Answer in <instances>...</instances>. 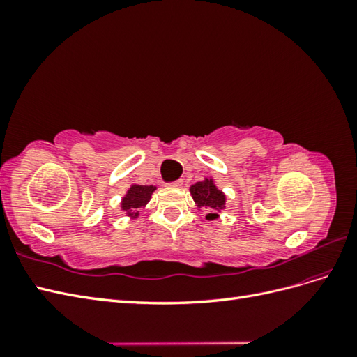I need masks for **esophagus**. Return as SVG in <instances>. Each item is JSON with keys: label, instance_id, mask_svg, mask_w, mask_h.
Instances as JSON below:
<instances>
[{"label": "esophagus", "instance_id": "obj_1", "mask_svg": "<svg viewBox=\"0 0 357 357\" xmlns=\"http://www.w3.org/2000/svg\"><path fill=\"white\" fill-rule=\"evenodd\" d=\"M181 186H183V180H177V181H172V183H169V188L180 189Z\"/></svg>", "mask_w": 357, "mask_h": 357}]
</instances>
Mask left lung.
<instances>
[{"instance_id": "obj_1", "label": "left lung", "mask_w": 357, "mask_h": 357, "mask_svg": "<svg viewBox=\"0 0 357 357\" xmlns=\"http://www.w3.org/2000/svg\"><path fill=\"white\" fill-rule=\"evenodd\" d=\"M189 190L197 208L207 210L205 219L215 220L220 218L219 213L226 208V195L223 190L215 186L213 177H204V180L192 185Z\"/></svg>"}]
</instances>
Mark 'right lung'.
I'll list each match as a JSON object with an SVG mask.
<instances>
[{
    "label": "right lung",
    "instance_id": "obj_1",
    "mask_svg": "<svg viewBox=\"0 0 357 357\" xmlns=\"http://www.w3.org/2000/svg\"><path fill=\"white\" fill-rule=\"evenodd\" d=\"M156 186H146V185H137L132 183L129 189L126 190L125 195L121 199V211L125 213L126 218L131 220L138 219L139 213L146 208L149 201L152 199L153 192L156 190Z\"/></svg>",
    "mask_w": 357,
    "mask_h": 357
}]
</instances>
